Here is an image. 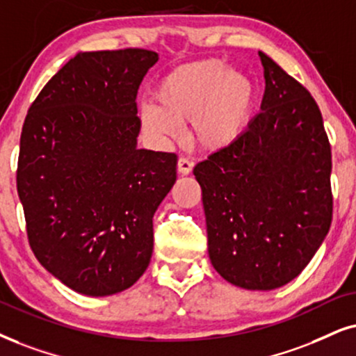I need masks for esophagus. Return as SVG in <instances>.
I'll return each instance as SVG.
<instances>
[{
    "label": "esophagus",
    "instance_id": "esophagus-1",
    "mask_svg": "<svg viewBox=\"0 0 356 356\" xmlns=\"http://www.w3.org/2000/svg\"><path fill=\"white\" fill-rule=\"evenodd\" d=\"M193 169V163L191 159H187V157H179L177 161V170L181 172L182 175H187L191 174Z\"/></svg>",
    "mask_w": 356,
    "mask_h": 356
}]
</instances>
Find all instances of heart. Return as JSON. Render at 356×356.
I'll return each mask as SVG.
<instances>
[{
	"instance_id": "heart-1",
	"label": "heart",
	"mask_w": 356,
	"mask_h": 356,
	"mask_svg": "<svg viewBox=\"0 0 356 356\" xmlns=\"http://www.w3.org/2000/svg\"><path fill=\"white\" fill-rule=\"evenodd\" d=\"M156 106H143V126L159 138H175L191 120L192 136L207 149H222L241 136L253 116L256 87L248 75L220 58L184 64L159 80Z\"/></svg>"
}]
</instances>
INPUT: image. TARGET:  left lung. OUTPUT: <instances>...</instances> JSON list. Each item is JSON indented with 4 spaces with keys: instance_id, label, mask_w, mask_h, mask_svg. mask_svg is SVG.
<instances>
[{
    "instance_id": "left-lung-1",
    "label": "left lung",
    "mask_w": 356,
    "mask_h": 356,
    "mask_svg": "<svg viewBox=\"0 0 356 356\" xmlns=\"http://www.w3.org/2000/svg\"><path fill=\"white\" fill-rule=\"evenodd\" d=\"M259 58L266 80L261 111L193 175L213 268L243 289L271 291L298 277L327 236L332 151L309 90L266 54Z\"/></svg>"
}]
</instances>
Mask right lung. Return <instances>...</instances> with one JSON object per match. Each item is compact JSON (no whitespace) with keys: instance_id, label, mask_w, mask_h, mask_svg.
I'll return each instance as SVG.
<instances>
[{"instance_id":"add662e5","label":"right lung","mask_w":356,"mask_h":356,"mask_svg":"<svg viewBox=\"0 0 356 356\" xmlns=\"http://www.w3.org/2000/svg\"><path fill=\"white\" fill-rule=\"evenodd\" d=\"M146 49L79 52L40 90L21 133L17 193L35 258L93 298L149 266L152 217L175 182L174 152L138 149Z\"/></svg>"}]
</instances>
